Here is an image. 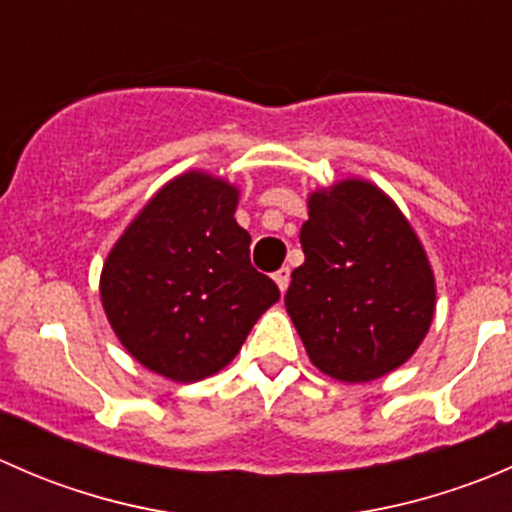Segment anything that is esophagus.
<instances>
[{
  "instance_id": "obj_1",
  "label": "esophagus",
  "mask_w": 512,
  "mask_h": 512,
  "mask_svg": "<svg viewBox=\"0 0 512 512\" xmlns=\"http://www.w3.org/2000/svg\"><path fill=\"white\" fill-rule=\"evenodd\" d=\"M272 277H275V282H277V287H280V292H287V287H289V267H282V270H277Z\"/></svg>"
}]
</instances>
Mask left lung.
<instances>
[{
  "instance_id": "1",
  "label": "left lung",
  "mask_w": 512,
  "mask_h": 512,
  "mask_svg": "<svg viewBox=\"0 0 512 512\" xmlns=\"http://www.w3.org/2000/svg\"><path fill=\"white\" fill-rule=\"evenodd\" d=\"M304 265L285 307L309 359L327 376L364 384L399 369L426 337L436 280L414 227L369 180L309 195Z\"/></svg>"
}]
</instances>
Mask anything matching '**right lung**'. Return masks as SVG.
I'll return each mask as SVG.
<instances>
[{
	"label": "right lung",
	"instance_id": "right-lung-1",
	"mask_svg": "<svg viewBox=\"0 0 512 512\" xmlns=\"http://www.w3.org/2000/svg\"><path fill=\"white\" fill-rule=\"evenodd\" d=\"M237 188L190 170L148 200L101 272V302L126 352L165 379L218 374L280 289L250 262Z\"/></svg>",
	"mask_w": 512,
	"mask_h": 512
}]
</instances>
